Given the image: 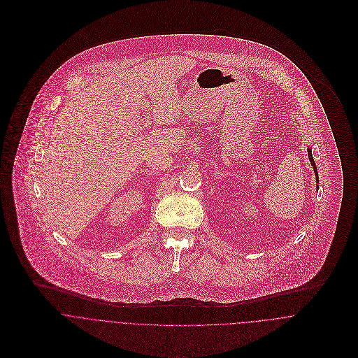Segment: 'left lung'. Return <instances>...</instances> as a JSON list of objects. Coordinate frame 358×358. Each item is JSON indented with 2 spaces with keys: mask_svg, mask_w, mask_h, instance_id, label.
Wrapping results in <instances>:
<instances>
[{
  "mask_svg": "<svg viewBox=\"0 0 358 358\" xmlns=\"http://www.w3.org/2000/svg\"><path fill=\"white\" fill-rule=\"evenodd\" d=\"M307 153H308V159H310V164H311V165H313V168H314V173H315V176H317V182H318L317 166H315V162H314V159H313V155H311V149H307Z\"/></svg>",
  "mask_w": 358,
  "mask_h": 358,
  "instance_id": "1",
  "label": "left lung"
}]
</instances>
